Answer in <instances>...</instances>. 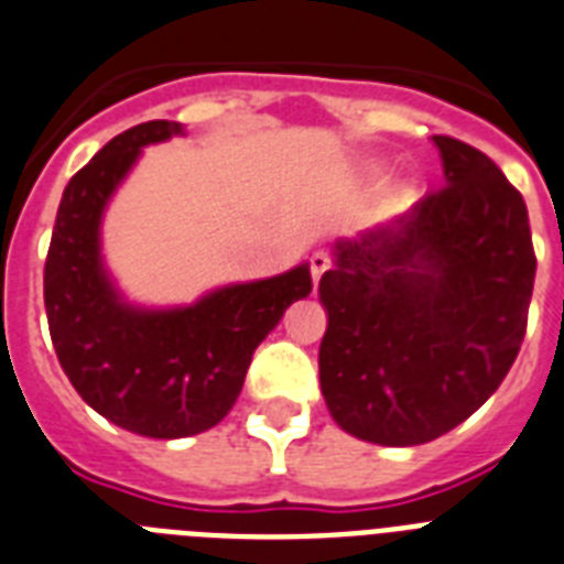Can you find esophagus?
Returning a JSON list of instances; mask_svg holds the SVG:
<instances>
[{
  "mask_svg": "<svg viewBox=\"0 0 564 564\" xmlns=\"http://www.w3.org/2000/svg\"><path fill=\"white\" fill-rule=\"evenodd\" d=\"M332 268V256L325 253V250H316L314 256H311V276H314V285H319V279H323V273Z\"/></svg>",
  "mask_w": 564,
  "mask_h": 564,
  "instance_id": "34e87169",
  "label": "esophagus"
}]
</instances>
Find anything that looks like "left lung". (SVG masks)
Returning a JSON list of instances; mask_svg holds the SVG:
<instances>
[{"instance_id":"obj_1","label":"left lung","mask_w":564,"mask_h":564,"mask_svg":"<svg viewBox=\"0 0 564 564\" xmlns=\"http://www.w3.org/2000/svg\"><path fill=\"white\" fill-rule=\"evenodd\" d=\"M446 187L334 245L319 386L360 441L415 446L467 421L522 348L536 279L522 193L490 158L435 134Z\"/></svg>"}]
</instances>
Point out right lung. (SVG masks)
Masks as SVG:
<instances>
[{
    "instance_id": "right-lung-1",
    "label": "right lung",
    "mask_w": 564,
    "mask_h": 564,
    "mask_svg": "<svg viewBox=\"0 0 564 564\" xmlns=\"http://www.w3.org/2000/svg\"><path fill=\"white\" fill-rule=\"evenodd\" d=\"M184 134L149 120L111 138L63 193L45 259V314L57 360L88 406L147 438L207 432L236 403L256 346L311 293L308 264L209 291L181 308H138L100 256V221L141 149Z\"/></svg>"
}]
</instances>
